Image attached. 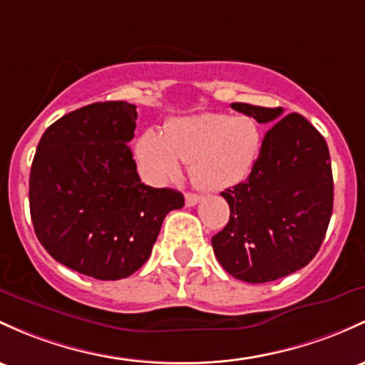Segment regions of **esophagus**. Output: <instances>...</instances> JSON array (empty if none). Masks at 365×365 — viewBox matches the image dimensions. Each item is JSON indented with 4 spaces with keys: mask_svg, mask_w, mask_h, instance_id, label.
Masks as SVG:
<instances>
[{
    "mask_svg": "<svg viewBox=\"0 0 365 365\" xmlns=\"http://www.w3.org/2000/svg\"><path fill=\"white\" fill-rule=\"evenodd\" d=\"M199 201H201V195L199 194H192V192H189V194H185V202L187 206H195Z\"/></svg>",
    "mask_w": 365,
    "mask_h": 365,
    "instance_id": "esophagus-1",
    "label": "esophagus"
}]
</instances>
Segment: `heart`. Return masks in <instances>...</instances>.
<instances>
[{
	"label": "heart",
	"instance_id": "obj_1",
	"mask_svg": "<svg viewBox=\"0 0 365 365\" xmlns=\"http://www.w3.org/2000/svg\"><path fill=\"white\" fill-rule=\"evenodd\" d=\"M262 147V133L247 115L199 114L171 121L164 133L145 131L137 154L154 183L176 178L182 161H190L195 183L210 190L227 189L246 180Z\"/></svg>",
	"mask_w": 365,
	"mask_h": 365
}]
</instances>
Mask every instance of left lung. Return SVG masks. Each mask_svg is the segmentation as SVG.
I'll use <instances>...</instances> for the list:
<instances>
[{"instance_id":"obj_1","label":"left lung","mask_w":365,"mask_h":365,"mask_svg":"<svg viewBox=\"0 0 365 365\" xmlns=\"http://www.w3.org/2000/svg\"><path fill=\"white\" fill-rule=\"evenodd\" d=\"M270 124L246 182L222 192L230 218L211 244L232 277L251 284L293 274L314 259L332 213L327 143L302 114L232 103Z\"/></svg>"}]
</instances>
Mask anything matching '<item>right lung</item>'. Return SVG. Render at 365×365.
Instances as JSON below:
<instances>
[{
	"label": "right lung",
	"mask_w": 365,
	"mask_h": 365,
	"mask_svg": "<svg viewBox=\"0 0 365 365\" xmlns=\"http://www.w3.org/2000/svg\"><path fill=\"white\" fill-rule=\"evenodd\" d=\"M137 106L98 102L72 110L43 133L29 178L38 241L51 258L98 280L130 277L149 259L178 190L142 183L130 140Z\"/></svg>",
	"instance_id": "obj_1"
}]
</instances>
